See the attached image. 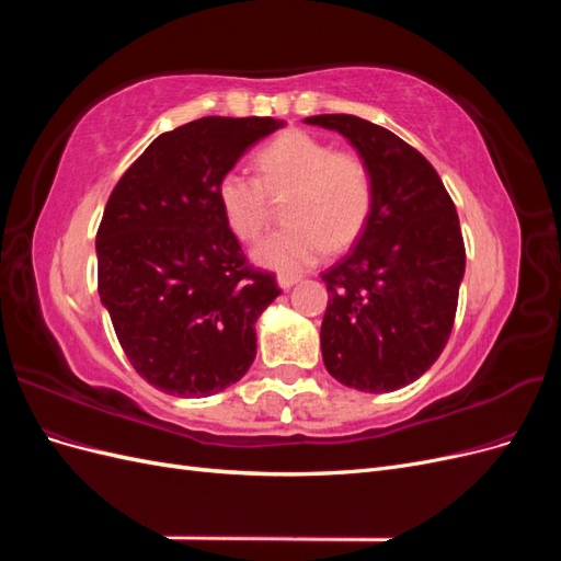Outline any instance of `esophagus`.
I'll use <instances>...</instances> for the list:
<instances>
[{"label":"esophagus","mask_w":561,"mask_h":561,"mask_svg":"<svg viewBox=\"0 0 561 561\" xmlns=\"http://www.w3.org/2000/svg\"><path fill=\"white\" fill-rule=\"evenodd\" d=\"M295 283H299V276H278V285L283 287V290H287V287H293Z\"/></svg>","instance_id":"1"}]
</instances>
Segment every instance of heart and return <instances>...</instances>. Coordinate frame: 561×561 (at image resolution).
I'll list each match as a JSON object with an SVG mask.
<instances>
[{
  "instance_id": "1",
  "label": "heart",
  "mask_w": 561,
  "mask_h": 561,
  "mask_svg": "<svg viewBox=\"0 0 561 561\" xmlns=\"http://www.w3.org/2000/svg\"><path fill=\"white\" fill-rule=\"evenodd\" d=\"M250 178L229 171L217 182L219 210L241 241L260 239L268 222V197L287 194V225L254 248V260L283 276L301 274L325 257L330 245L346 248L365 229L375 184L367 161L353 149H334L304 130H285L254 151Z\"/></svg>"
}]
</instances>
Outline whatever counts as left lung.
I'll return each mask as SVG.
<instances>
[{"mask_svg": "<svg viewBox=\"0 0 561 561\" xmlns=\"http://www.w3.org/2000/svg\"><path fill=\"white\" fill-rule=\"evenodd\" d=\"M307 124L342 133L375 184L358 243L320 276L330 295L322 363L339 383L390 393L416 381L449 342L466 271L456 206L428 159L388 128L353 114Z\"/></svg>", "mask_w": 561, "mask_h": 561, "instance_id": "8db88e82", "label": "left lung"}]
</instances>
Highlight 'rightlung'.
<instances>
[{
  "label": "right lung",
  "instance_id": "1",
  "mask_svg": "<svg viewBox=\"0 0 561 561\" xmlns=\"http://www.w3.org/2000/svg\"><path fill=\"white\" fill-rule=\"evenodd\" d=\"M271 116H203L161 133L116 182L98 227V293L138 375L168 396L206 398L257 355L254 322L280 295L219 210L217 182Z\"/></svg>",
  "mask_w": 561,
  "mask_h": 561
}]
</instances>
